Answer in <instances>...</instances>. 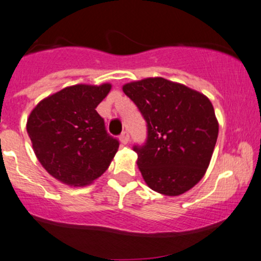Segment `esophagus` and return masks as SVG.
<instances>
[{"instance_id": "34e87169", "label": "esophagus", "mask_w": 261, "mask_h": 261, "mask_svg": "<svg viewBox=\"0 0 261 261\" xmlns=\"http://www.w3.org/2000/svg\"><path fill=\"white\" fill-rule=\"evenodd\" d=\"M119 140H120V142L122 144L128 143V141H130V136H128V133H126V131H124V133L120 135V137H119Z\"/></svg>"}]
</instances>
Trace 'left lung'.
Here are the masks:
<instances>
[{
	"label": "left lung",
	"mask_w": 261,
	"mask_h": 261,
	"mask_svg": "<svg viewBox=\"0 0 261 261\" xmlns=\"http://www.w3.org/2000/svg\"><path fill=\"white\" fill-rule=\"evenodd\" d=\"M122 91L147 121V142L134 147L147 186L176 197L196 186L214 152L219 122L208 97L164 77L127 83Z\"/></svg>",
	"instance_id": "left-lung-1"
}]
</instances>
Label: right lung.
<instances>
[{
    "instance_id": "1",
    "label": "right lung",
    "mask_w": 261,
    "mask_h": 261,
    "mask_svg": "<svg viewBox=\"0 0 261 261\" xmlns=\"http://www.w3.org/2000/svg\"><path fill=\"white\" fill-rule=\"evenodd\" d=\"M112 85L77 84L40 100L27 121L37 161L51 176L74 187L91 185L105 172L119 142L107 134L97 106Z\"/></svg>"
}]
</instances>
